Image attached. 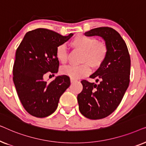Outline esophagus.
Instances as JSON below:
<instances>
[{
    "label": "esophagus",
    "mask_w": 146,
    "mask_h": 146,
    "mask_svg": "<svg viewBox=\"0 0 146 146\" xmlns=\"http://www.w3.org/2000/svg\"><path fill=\"white\" fill-rule=\"evenodd\" d=\"M76 79L72 78H70V82H71L72 83L74 82H76Z\"/></svg>",
    "instance_id": "obj_1"
}]
</instances>
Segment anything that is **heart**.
Returning a JSON list of instances; mask_svg holds the SVG:
<instances>
[{"label": "heart", "instance_id": "b5f03b06", "mask_svg": "<svg viewBox=\"0 0 146 146\" xmlns=\"http://www.w3.org/2000/svg\"><path fill=\"white\" fill-rule=\"evenodd\" d=\"M73 48L83 52L81 65H70L62 68L60 72L72 78H80L88 75L91 72L90 65L97 68L103 64L108 55V46L106 43L98 41L96 38L78 34L70 42ZM55 56L61 64L66 63L68 51L64 44L58 46L55 51Z\"/></svg>", "mask_w": 146, "mask_h": 146}]
</instances>
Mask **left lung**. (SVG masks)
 I'll list each match as a JSON object with an SVG mask.
<instances>
[{"label": "left lung", "instance_id": "obj_1", "mask_svg": "<svg viewBox=\"0 0 146 146\" xmlns=\"http://www.w3.org/2000/svg\"><path fill=\"white\" fill-rule=\"evenodd\" d=\"M85 35L100 36L108 46V55L103 64L90 76L98 84L86 80L81 81L83 90L78 95L79 110L91 119H102L117 108L129 84L130 56L125 41L110 27H99Z\"/></svg>", "mask_w": 146, "mask_h": 146}]
</instances>
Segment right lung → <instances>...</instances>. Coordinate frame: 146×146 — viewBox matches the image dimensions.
I'll return each instance as SVG.
<instances>
[{
  "mask_svg": "<svg viewBox=\"0 0 146 146\" xmlns=\"http://www.w3.org/2000/svg\"><path fill=\"white\" fill-rule=\"evenodd\" d=\"M73 36H62L46 29L29 31L17 49L13 66V82L18 96L29 114L45 117L56 110L62 94L70 85L66 75L54 80L44 81V74L58 71L59 62L55 56L58 46Z\"/></svg>",
  "mask_w": 146,
  "mask_h": 146,
  "instance_id": "right-lung-1",
  "label": "right lung"
}]
</instances>
